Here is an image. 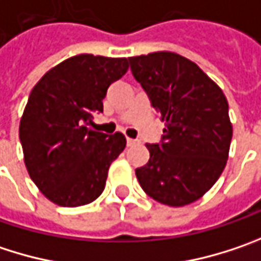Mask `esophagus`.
Instances as JSON below:
<instances>
[{
  "instance_id": "34e87169",
  "label": "esophagus",
  "mask_w": 261,
  "mask_h": 261,
  "mask_svg": "<svg viewBox=\"0 0 261 261\" xmlns=\"http://www.w3.org/2000/svg\"><path fill=\"white\" fill-rule=\"evenodd\" d=\"M126 142H127V147H134V145H137V144H138V141L132 140V138H127Z\"/></svg>"
}]
</instances>
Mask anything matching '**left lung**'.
Here are the masks:
<instances>
[{
	"label": "left lung",
	"instance_id": "8db88e82",
	"mask_svg": "<svg viewBox=\"0 0 261 261\" xmlns=\"http://www.w3.org/2000/svg\"><path fill=\"white\" fill-rule=\"evenodd\" d=\"M135 80L166 121L160 144H147L150 160L135 169L142 190L163 205L200 199L229 158L232 123L223 90L195 62L156 51L129 58Z\"/></svg>",
	"mask_w": 261,
	"mask_h": 261
}]
</instances>
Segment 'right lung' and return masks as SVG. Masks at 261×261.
<instances>
[{"label":"right lung","instance_id":"1","mask_svg":"<svg viewBox=\"0 0 261 261\" xmlns=\"http://www.w3.org/2000/svg\"><path fill=\"white\" fill-rule=\"evenodd\" d=\"M129 68L126 58L77 55L34 86L19 126L31 179L59 206H82L103 192L108 168L126 147L120 132L92 130L110 84Z\"/></svg>","mask_w":261,"mask_h":261}]
</instances>
